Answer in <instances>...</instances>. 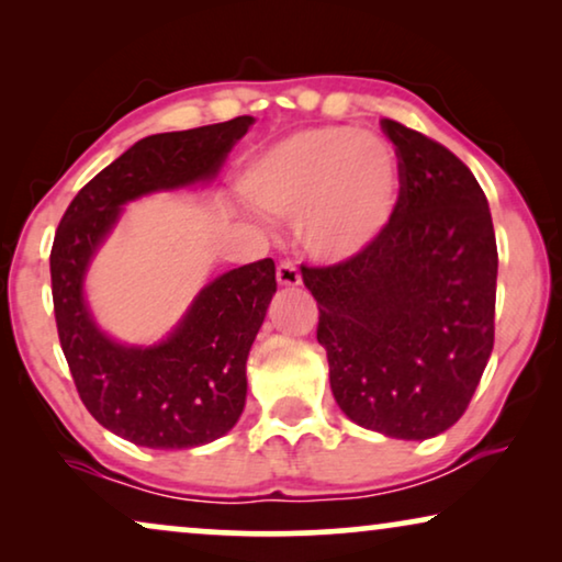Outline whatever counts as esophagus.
Wrapping results in <instances>:
<instances>
[{
    "mask_svg": "<svg viewBox=\"0 0 562 562\" xmlns=\"http://www.w3.org/2000/svg\"><path fill=\"white\" fill-rule=\"evenodd\" d=\"M276 279H279L281 286H299V283H302V273H299V266L294 260H281Z\"/></svg>",
    "mask_w": 562,
    "mask_h": 562,
    "instance_id": "1",
    "label": "esophagus"
}]
</instances>
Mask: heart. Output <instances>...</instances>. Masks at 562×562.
Returning a JSON list of instances; mask_svg holds the SVG:
<instances>
[{"label":"heart","instance_id":"heart-1","mask_svg":"<svg viewBox=\"0 0 562 562\" xmlns=\"http://www.w3.org/2000/svg\"><path fill=\"white\" fill-rule=\"evenodd\" d=\"M243 187L260 210L302 214L304 245L348 260L379 240L402 199L394 148L356 127H312L252 160Z\"/></svg>","mask_w":562,"mask_h":562}]
</instances>
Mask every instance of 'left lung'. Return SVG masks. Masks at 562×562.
<instances>
[{
	"instance_id": "obj_1",
	"label": "left lung",
	"mask_w": 562,
	"mask_h": 562,
	"mask_svg": "<svg viewBox=\"0 0 562 562\" xmlns=\"http://www.w3.org/2000/svg\"><path fill=\"white\" fill-rule=\"evenodd\" d=\"M381 127L402 166L394 217L356 258L302 276L337 406L366 429L427 440L463 417L494 350L496 235L456 153L396 120Z\"/></svg>"
}]
</instances>
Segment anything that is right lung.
Instances as JSON below:
<instances>
[{"label": "right lung", "instance_id": "add662e5", "mask_svg": "<svg viewBox=\"0 0 562 562\" xmlns=\"http://www.w3.org/2000/svg\"><path fill=\"white\" fill-rule=\"evenodd\" d=\"M250 125L252 117H235L143 137L74 196L56 229L53 312L76 391L99 425L143 448H196L235 427L248 394L250 345L276 294V266L263 258L222 273L153 348H127L94 325L83 273L122 204L212 179Z\"/></svg>", "mask_w": 562, "mask_h": 562}]
</instances>
